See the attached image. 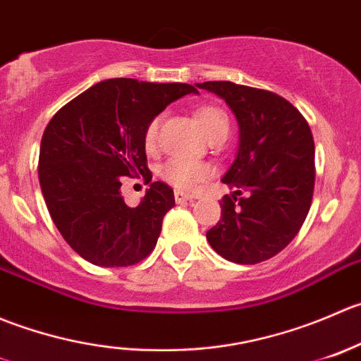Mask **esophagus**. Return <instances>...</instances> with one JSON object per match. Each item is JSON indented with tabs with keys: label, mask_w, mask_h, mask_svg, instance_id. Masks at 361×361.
<instances>
[{
	"label": "esophagus",
	"mask_w": 361,
	"mask_h": 361,
	"mask_svg": "<svg viewBox=\"0 0 361 361\" xmlns=\"http://www.w3.org/2000/svg\"><path fill=\"white\" fill-rule=\"evenodd\" d=\"M173 196H176L177 203L191 202V200L195 198V195H191V192H184V191H176V192H173Z\"/></svg>",
	"instance_id": "esophagus-1"
}]
</instances>
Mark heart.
I'll return each instance as SVG.
<instances>
[{
    "mask_svg": "<svg viewBox=\"0 0 361 361\" xmlns=\"http://www.w3.org/2000/svg\"><path fill=\"white\" fill-rule=\"evenodd\" d=\"M196 121H198L200 128L203 133L209 137V140L217 137H226L228 130H230V123H228L226 114L221 109L214 105H203L195 112ZM159 123L161 117H154L151 123L147 124L144 133V144L147 151H154L158 145V133H159ZM212 173L209 165L200 161H189V159H170L161 166V177L169 184L176 185L179 189H192L200 184V182L207 180Z\"/></svg>",
    "mask_w": 361,
    "mask_h": 361,
    "instance_id": "1",
    "label": "heart"
}]
</instances>
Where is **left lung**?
<instances>
[{"label":"left lung","mask_w":361,"mask_h":361,"mask_svg":"<svg viewBox=\"0 0 361 361\" xmlns=\"http://www.w3.org/2000/svg\"><path fill=\"white\" fill-rule=\"evenodd\" d=\"M223 98L238 121V151L223 182L221 219L207 240L224 259L265 262L300 231L314 192V138L288 99L228 80L196 84Z\"/></svg>","instance_id":"1"}]
</instances>
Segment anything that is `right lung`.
Listing matches in <instances>:
<instances>
[{
  "label": "right lung",
  "mask_w": 361,
  "mask_h": 361,
  "mask_svg": "<svg viewBox=\"0 0 361 361\" xmlns=\"http://www.w3.org/2000/svg\"><path fill=\"white\" fill-rule=\"evenodd\" d=\"M192 85L110 78L63 106L42 137L38 177L49 214L71 249L98 267L135 265L156 247L173 189L152 182L138 207L121 195L123 177H147L144 133Z\"/></svg>",
  "instance_id": "1"
}]
</instances>
